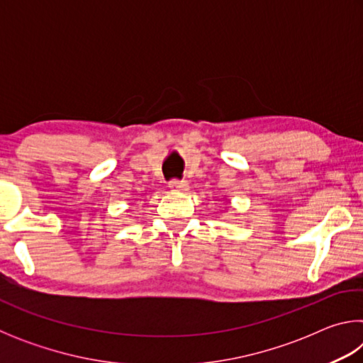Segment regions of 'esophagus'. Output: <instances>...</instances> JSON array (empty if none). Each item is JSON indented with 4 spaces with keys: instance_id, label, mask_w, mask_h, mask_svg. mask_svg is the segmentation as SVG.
<instances>
[{
    "instance_id": "1",
    "label": "esophagus",
    "mask_w": 363,
    "mask_h": 363,
    "mask_svg": "<svg viewBox=\"0 0 363 363\" xmlns=\"http://www.w3.org/2000/svg\"><path fill=\"white\" fill-rule=\"evenodd\" d=\"M169 189L177 190V192H186L189 189V184L186 181H181V179H173L169 181Z\"/></svg>"
}]
</instances>
